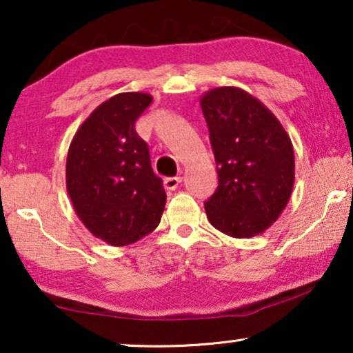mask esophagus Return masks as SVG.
Instances as JSON below:
<instances>
[{
	"label": "esophagus",
	"instance_id": "1",
	"mask_svg": "<svg viewBox=\"0 0 353 353\" xmlns=\"http://www.w3.org/2000/svg\"><path fill=\"white\" fill-rule=\"evenodd\" d=\"M181 176H170V178H165L163 180V188H165L167 191H175L178 186L181 185Z\"/></svg>",
	"mask_w": 353,
	"mask_h": 353
}]
</instances>
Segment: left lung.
I'll use <instances>...</instances> for the list:
<instances>
[{
	"instance_id": "obj_1",
	"label": "left lung",
	"mask_w": 353,
	"mask_h": 353,
	"mask_svg": "<svg viewBox=\"0 0 353 353\" xmlns=\"http://www.w3.org/2000/svg\"><path fill=\"white\" fill-rule=\"evenodd\" d=\"M219 186L205 201L221 233L252 238L278 220L294 186V149L279 120L248 91L214 88L201 98Z\"/></svg>"
}]
</instances>
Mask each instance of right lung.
<instances>
[{
    "mask_svg": "<svg viewBox=\"0 0 353 353\" xmlns=\"http://www.w3.org/2000/svg\"><path fill=\"white\" fill-rule=\"evenodd\" d=\"M152 96L120 93L98 105L77 130L67 154L72 205L90 233L128 245L157 228L167 194L134 123Z\"/></svg>",
    "mask_w": 353,
    "mask_h": 353,
    "instance_id": "add662e5",
    "label": "right lung"
}]
</instances>
